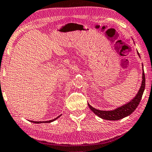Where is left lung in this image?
Returning a JSON list of instances; mask_svg holds the SVG:
<instances>
[{
    "instance_id": "1",
    "label": "left lung",
    "mask_w": 152,
    "mask_h": 152,
    "mask_svg": "<svg viewBox=\"0 0 152 152\" xmlns=\"http://www.w3.org/2000/svg\"><path fill=\"white\" fill-rule=\"evenodd\" d=\"M137 53L138 55V56L140 57V55L138 53V51H137ZM142 68H143V65H142ZM142 83H141V86H140L139 91L138 92V93L136 94V95L134 97L133 99H132L130 102H129L128 103H126V104L122 105V106L121 107H118L115 110H113L105 111V110H99L94 108V107L91 106V105L88 103L90 109H91V110L96 114V115H97L99 117L105 120H110V121L120 120L121 119V118H124L127 116L130 115V114L136 109V107H138L140 100H141L142 94H143V92L145 91V77L143 69H142Z\"/></svg>"
}]
</instances>
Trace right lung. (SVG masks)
<instances>
[{
	"label": "right lung",
	"instance_id": "1",
	"mask_svg": "<svg viewBox=\"0 0 152 152\" xmlns=\"http://www.w3.org/2000/svg\"><path fill=\"white\" fill-rule=\"evenodd\" d=\"M60 116H61V114H60V116H58V117H56V118H54V119H52V120H50V121H29L31 122V123H34V124H42V123H44V124H49V123H51L53 121H56L57 118H58Z\"/></svg>",
	"mask_w": 152,
	"mask_h": 152
}]
</instances>
